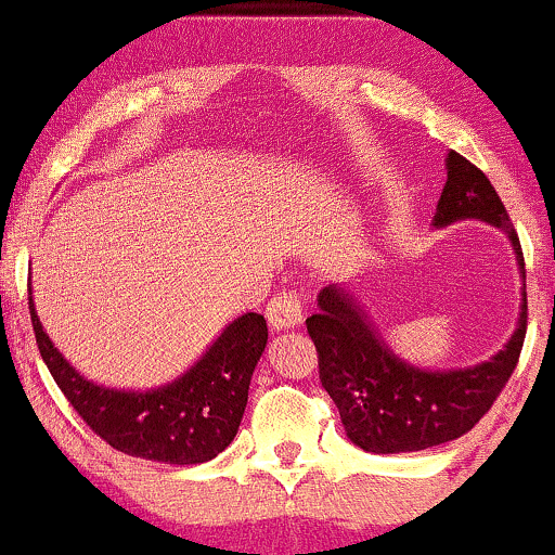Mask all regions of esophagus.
<instances>
[{
    "label": "esophagus",
    "instance_id": "obj_1",
    "mask_svg": "<svg viewBox=\"0 0 555 555\" xmlns=\"http://www.w3.org/2000/svg\"><path fill=\"white\" fill-rule=\"evenodd\" d=\"M266 315H269V326L273 331L297 328L302 323V299L295 292H284V295L271 299Z\"/></svg>",
    "mask_w": 555,
    "mask_h": 555
}]
</instances>
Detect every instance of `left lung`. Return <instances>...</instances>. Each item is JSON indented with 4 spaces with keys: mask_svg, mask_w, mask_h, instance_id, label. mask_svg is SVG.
<instances>
[{
    "mask_svg": "<svg viewBox=\"0 0 555 555\" xmlns=\"http://www.w3.org/2000/svg\"><path fill=\"white\" fill-rule=\"evenodd\" d=\"M467 219L506 234L525 279L519 237L499 193L475 164L449 151L433 227L446 229ZM305 323L318 349L321 384L339 406L349 441L371 454H401L454 441L480 423L517 367L527 331V292L521 286L517 328L503 349L486 362L451 371H430L399 358L358 295L341 284L318 292V313Z\"/></svg>",
    "mask_w": 555,
    "mask_h": 555,
    "instance_id": "8db88e82",
    "label": "left lung"
}]
</instances>
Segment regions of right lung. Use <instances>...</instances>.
I'll return each mask as SVG.
<instances>
[{
	"mask_svg": "<svg viewBox=\"0 0 555 555\" xmlns=\"http://www.w3.org/2000/svg\"><path fill=\"white\" fill-rule=\"evenodd\" d=\"M28 305L36 344L56 386L95 436L117 451L164 464H203L234 441L250 378L269 341L263 315L234 318L182 375L135 391L86 378L49 339L36 313L34 289Z\"/></svg>",
	"mask_w": 555,
	"mask_h": 555,
	"instance_id": "obj_1",
	"label": "right lung"
}]
</instances>
